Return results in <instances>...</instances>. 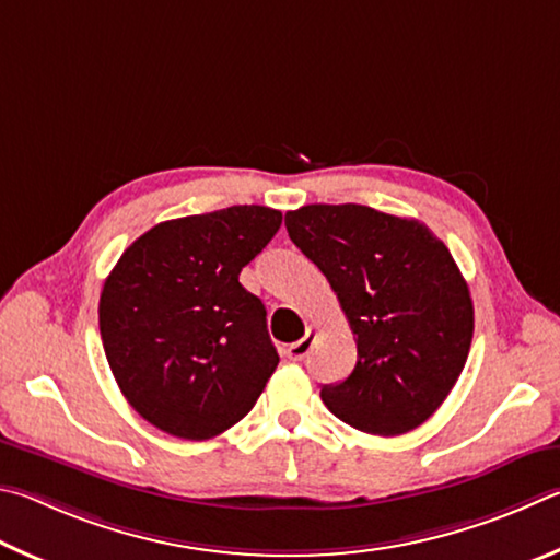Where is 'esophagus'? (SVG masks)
Segmentation results:
<instances>
[{"instance_id":"34e87169","label":"esophagus","mask_w":560,"mask_h":560,"mask_svg":"<svg viewBox=\"0 0 560 560\" xmlns=\"http://www.w3.org/2000/svg\"><path fill=\"white\" fill-rule=\"evenodd\" d=\"M312 339H315V327H310V329H307V335L302 337V339L292 341V345L285 349V357H288V359H292V361H302V359H305V357L310 354V349H312Z\"/></svg>"}]
</instances>
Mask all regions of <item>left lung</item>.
<instances>
[{"instance_id": "obj_1", "label": "left lung", "mask_w": 560, "mask_h": 560, "mask_svg": "<svg viewBox=\"0 0 560 560\" xmlns=\"http://www.w3.org/2000/svg\"><path fill=\"white\" fill-rule=\"evenodd\" d=\"M292 243L325 272L357 341V366L322 400L347 425L404 435L443 406L472 345L475 307L425 223L361 203L285 213Z\"/></svg>"}]
</instances>
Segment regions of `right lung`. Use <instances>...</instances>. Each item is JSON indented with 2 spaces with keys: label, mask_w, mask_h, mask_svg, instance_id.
<instances>
[{
  "label": "right lung",
  "mask_w": 560,
  "mask_h": 560,
  "mask_svg": "<svg viewBox=\"0 0 560 560\" xmlns=\"http://www.w3.org/2000/svg\"><path fill=\"white\" fill-rule=\"evenodd\" d=\"M280 223L268 206L156 223L107 275L97 305L107 364L127 404L154 428L209 440L262 394L280 357L262 302L238 275Z\"/></svg>",
  "instance_id": "right-lung-1"
}]
</instances>
